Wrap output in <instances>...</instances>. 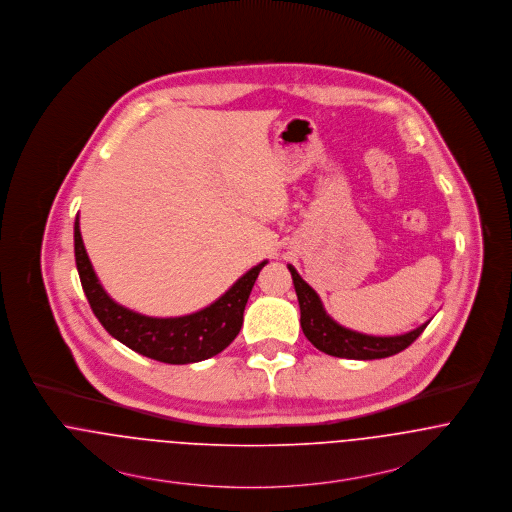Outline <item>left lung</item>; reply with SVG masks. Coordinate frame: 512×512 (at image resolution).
I'll return each mask as SVG.
<instances>
[{
  "instance_id": "1",
  "label": "left lung",
  "mask_w": 512,
  "mask_h": 512,
  "mask_svg": "<svg viewBox=\"0 0 512 512\" xmlns=\"http://www.w3.org/2000/svg\"><path fill=\"white\" fill-rule=\"evenodd\" d=\"M292 275L294 290L300 304V326L308 341L334 357L343 359H383L391 357L406 349L412 341L416 340L430 322L422 324L420 328L400 334V336H367L361 332H353L349 328L340 326L334 318H330L324 310V304L316 290L306 283L292 265H288Z\"/></svg>"
}]
</instances>
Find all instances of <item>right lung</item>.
I'll list each match as a JSON object with an SVG mask.
<instances>
[{"label": "right lung", "mask_w": 512, "mask_h": 512, "mask_svg": "<svg viewBox=\"0 0 512 512\" xmlns=\"http://www.w3.org/2000/svg\"><path fill=\"white\" fill-rule=\"evenodd\" d=\"M74 257L84 294L106 332L129 349L171 365L210 359L235 340L243 324V310L251 288L261 269L267 265V261H263L249 269L226 294L194 314L178 318H153L137 314L108 296L84 249L78 218L74 222Z\"/></svg>", "instance_id": "obj_1"}]
</instances>
